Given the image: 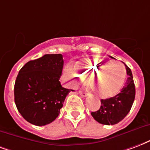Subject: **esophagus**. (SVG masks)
Instances as JSON below:
<instances>
[{
	"mask_svg": "<svg viewBox=\"0 0 150 150\" xmlns=\"http://www.w3.org/2000/svg\"><path fill=\"white\" fill-rule=\"evenodd\" d=\"M79 94L81 95V96H83V97H86V95H87V94H86V92L84 91H79Z\"/></svg>",
	"mask_w": 150,
	"mask_h": 150,
	"instance_id": "34e87169",
	"label": "esophagus"
}]
</instances>
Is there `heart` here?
I'll use <instances>...</instances> for the list:
<instances>
[{"instance_id": "b5f03b06", "label": "heart", "mask_w": 150, "mask_h": 150, "mask_svg": "<svg viewBox=\"0 0 150 150\" xmlns=\"http://www.w3.org/2000/svg\"><path fill=\"white\" fill-rule=\"evenodd\" d=\"M73 71L67 68L64 75L67 80L77 83L80 78L89 79L93 92L98 97L108 98L120 91L125 83L126 71L120 63H111L102 59H86L73 66Z\"/></svg>"}]
</instances>
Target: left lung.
<instances>
[{
	"label": "left lung",
	"mask_w": 150,
	"mask_h": 150,
	"mask_svg": "<svg viewBox=\"0 0 150 150\" xmlns=\"http://www.w3.org/2000/svg\"><path fill=\"white\" fill-rule=\"evenodd\" d=\"M127 79L121 92L114 97L101 99V106L97 111L91 112L92 117L103 125H115L128 115L135 98L134 86L131 70L126 65Z\"/></svg>",
	"instance_id": "obj_1"
}]
</instances>
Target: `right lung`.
I'll use <instances>...</instances> for the list:
<instances>
[{
	"label": "right lung",
	"mask_w": 150,
	"mask_h": 150,
	"mask_svg": "<svg viewBox=\"0 0 150 150\" xmlns=\"http://www.w3.org/2000/svg\"><path fill=\"white\" fill-rule=\"evenodd\" d=\"M64 67L61 54H47L24 64L14 86L16 108L25 120L42 126L58 117L71 90L61 86Z\"/></svg>",
	"instance_id": "1"
}]
</instances>
